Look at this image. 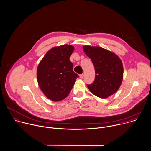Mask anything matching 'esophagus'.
Returning a JSON list of instances; mask_svg holds the SVG:
<instances>
[{"label": "esophagus", "mask_w": 151, "mask_h": 151, "mask_svg": "<svg viewBox=\"0 0 151 151\" xmlns=\"http://www.w3.org/2000/svg\"><path fill=\"white\" fill-rule=\"evenodd\" d=\"M79 76H80V78H83V77H84V74H80Z\"/></svg>", "instance_id": "1"}]
</instances>
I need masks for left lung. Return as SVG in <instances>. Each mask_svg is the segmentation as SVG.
<instances>
[{
    "instance_id": "obj_1",
    "label": "left lung",
    "mask_w": 151,
    "mask_h": 151,
    "mask_svg": "<svg viewBox=\"0 0 151 151\" xmlns=\"http://www.w3.org/2000/svg\"><path fill=\"white\" fill-rule=\"evenodd\" d=\"M84 53L91 60L95 68V80L87 85L94 95L106 99L119 88L123 78V67L120 58L114 52L100 47L84 45Z\"/></svg>"
}]
</instances>
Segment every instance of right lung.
Wrapping results in <instances>:
<instances>
[{
    "label": "right lung",
    "instance_id": "right-lung-1",
    "mask_svg": "<svg viewBox=\"0 0 151 151\" xmlns=\"http://www.w3.org/2000/svg\"><path fill=\"white\" fill-rule=\"evenodd\" d=\"M74 47L64 44L50 50L38 64V85L50 100L59 101L69 94L78 76L73 71L70 57Z\"/></svg>",
    "mask_w": 151,
    "mask_h": 151
}]
</instances>
